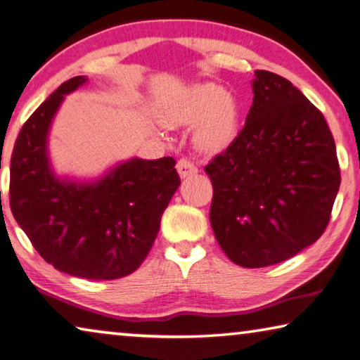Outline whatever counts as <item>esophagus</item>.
<instances>
[{
  "instance_id": "esophagus-1",
  "label": "esophagus",
  "mask_w": 360,
  "mask_h": 360,
  "mask_svg": "<svg viewBox=\"0 0 360 360\" xmlns=\"http://www.w3.org/2000/svg\"><path fill=\"white\" fill-rule=\"evenodd\" d=\"M176 172L181 176V179H186V176L196 175L198 174V167L194 166V162H191L190 159L181 158L179 162H176Z\"/></svg>"
}]
</instances>
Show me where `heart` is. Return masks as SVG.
I'll use <instances>...</instances> for the list:
<instances>
[{"mask_svg": "<svg viewBox=\"0 0 360 360\" xmlns=\"http://www.w3.org/2000/svg\"><path fill=\"white\" fill-rule=\"evenodd\" d=\"M170 124H195L193 141L198 150L215 153L231 143L238 134L239 108L231 94L223 87L202 82L188 89L179 102L169 108Z\"/></svg>", "mask_w": 360, "mask_h": 360, "instance_id": "obj_1", "label": "heart"}]
</instances>
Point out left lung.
<instances>
[{
    "label": "left lung",
    "instance_id": "obj_1",
    "mask_svg": "<svg viewBox=\"0 0 360 360\" xmlns=\"http://www.w3.org/2000/svg\"><path fill=\"white\" fill-rule=\"evenodd\" d=\"M252 91L244 129L205 174L223 252L239 266L263 268L321 238L341 176L326 117L290 81L257 70Z\"/></svg>",
    "mask_w": 360,
    "mask_h": 360
}]
</instances>
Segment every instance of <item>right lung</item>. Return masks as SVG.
<instances>
[{
    "instance_id": "right-lung-1",
    "label": "right lung",
    "mask_w": 360,
    "mask_h": 360,
    "mask_svg": "<svg viewBox=\"0 0 360 360\" xmlns=\"http://www.w3.org/2000/svg\"><path fill=\"white\" fill-rule=\"evenodd\" d=\"M86 82V76L65 81L20 129L9 201L47 263L76 278L111 281L134 273L148 255L180 176L169 156L127 159L91 181L57 176L47 150L52 121L65 96Z\"/></svg>"
}]
</instances>
